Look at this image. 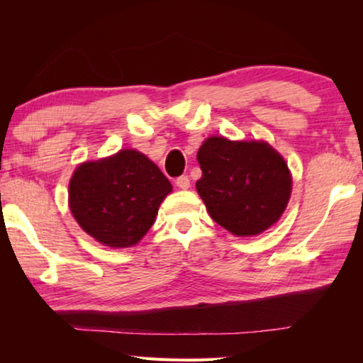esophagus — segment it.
<instances>
[{"label":"esophagus","mask_w":363,"mask_h":363,"mask_svg":"<svg viewBox=\"0 0 363 363\" xmlns=\"http://www.w3.org/2000/svg\"><path fill=\"white\" fill-rule=\"evenodd\" d=\"M176 186L179 187V189H182V190L189 189V187H190L189 176H179V177H177V179H176Z\"/></svg>","instance_id":"34e87169"}]
</instances>
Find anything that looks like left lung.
Masks as SVG:
<instances>
[{
	"label": "left lung",
	"mask_w": 363,
	"mask_h": 363,
	"mask_svg": "<svg viewBox=\"0 0 363 363\" xmlns=\"http://www.w3.org/2000/svg\"><path fill=\"white\" fill-rule=\"evenodd\" d=\"M196 192L210 216L238 237L257 235L284 214L291 174L284 157L262 140L208 138L196 153Z\"/></svg>",
	"instance_id": "obj_1"
}]
</instances>
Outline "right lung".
<instances>
[{
  "mask_svg": "<svg viewBox=\"0 0 363 363\" xmlns=\"http://www.w3.org/2000/svg\"><path fill=\"white\" fill-rule=\"evenodd\" d=\"M171 182L138 150L86 162L69 184V205L79 227L110 248L134 247L155 223Z\"/></svg>",
  "mask_w": 363,
  "mask_h": 363,
  "instance_id": "right-lung-1",
  "label": "right lung"
}]
</instances>
